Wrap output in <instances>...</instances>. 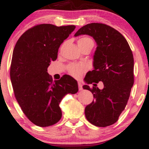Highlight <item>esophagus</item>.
<instances>
[{
	"label": "esophagus",
	"instance_id": "obj_1",
	"mask_svg": "<svg viewBox=\"0 0 149 149\" xmlns=\"http://www.w3.org/2000/svg\"><path fill=\"white\" fill-rule=\"evenodd\" d=\"M78 86H79V91H81L83 90V86H82V84L80 83V82H79L78 83Z\"/></svg>",
	"mask_w": 149,
	"mask_h": 149
}]
</instances>
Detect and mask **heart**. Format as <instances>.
Wrapping results in <instances>:
<instances>
[{
	"label": "heart",
	"mask_w": 149,
	"mask_h": 149,
	"mask_svg": "<svg viewBox=\"0 0 149 149\" xmlns=\"http://www.w3.org/2000/svg\"><path fill=\"white\" fill-rule=\"evenodd\" d=\"M78 46L79 48L81 47L91 45L93 47L94 42L91 38L89 37H83L80 38L77 41ZM88 67L85 64L83 63H73L70 64L68 66L67 70L71 76L76 79H80L83 76V74L87 70Z\"/></svg>",
	"instance_id": "b5f03b06"
}]
</instances>
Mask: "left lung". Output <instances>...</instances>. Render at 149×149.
Wrapping results in <instances>:
<instances>
[{
    "mask_svg": "<svg viewBox=\"0 0 149 149\" xmlns=\"http://www.w3.org/2000/svg\"><path fill=\"white\" fill-rule=\"evenodd\" d=\"M92 36L97 43L94 70L86 74L87 84L102 81L103 89L84 85L94 100L85 107V117L92 124L106 127L113 124L126 107L134 84V58L128 42L119 31L103 23L82 27L74 36Z\"/></svg>",
    "mask_w": 149,
    "mask_h": 149,
    "instance_id": "1",
    "label": "left lung"
}]
</instances>
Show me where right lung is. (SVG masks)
<instances>
[{"label": "right lung", "instance_id": "right-lung-1", "mask_svg": "<svg viewBox=\"0 0 149 149\" xmlns=\"http://www.w3.org/2000/svg\"><path fill=\"white\" fill-rule=\"evenodd\" d=\"M75 25H35L19 38L13 53L10 76L15 98L33 124L47 127L61 119L60 103L68 93L78 92L76 80L64 74L54 81L47 72L56 60L58 48Z\"/></svg>", "mask_w": 149, "mask_h": 149}]
</instances>
